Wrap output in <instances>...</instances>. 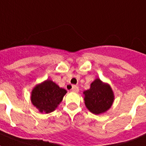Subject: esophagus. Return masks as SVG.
Segmentation results:
<instances>
[{
    "mask_svg": "<svg viewBox=\"0 0 146 146\" xmlns=\"http://www.w3.org/2000/svg\"><path fill=\"white\" fill-rule=\"evenodd\" d=\"M72 91H73V92L77 93V92H78V91H79V88L77 87V86H72Z\"/></svg>",
    "mask_w": 146,
    "mask_h": 146,
    "instance_id": "1",
    "label": "esophagus"
}]
</instances>
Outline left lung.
Wrapping results in <instances>:
<instances>
[{"instance_id":"obj_1","label":"left lung","mask_w":146,"mask_h":146,"mask_svg":"<svg viewBox=\"0 0 146 146\" xmlns=\"http://www.w3.org/2000/svg\"><path fill=\"white\" fill-rule=\"evenodd\" d=\"M83 94L86 108L96 115L108 111L114 101V94L111 87L99 78L91 83L90 88L85 91Z\"/></svg>"}]
</instances>
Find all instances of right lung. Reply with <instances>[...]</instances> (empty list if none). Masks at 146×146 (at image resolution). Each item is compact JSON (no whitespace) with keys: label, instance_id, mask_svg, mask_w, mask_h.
Returning a JSON list of instances; mask_svg holds the SVG:
<instances>
[{"label":"right lung","instance_id":"right-lung-1","mask_svg":"<svg viewBox=\"0 0 146 146\" xmlns=\"http://www.w3.org/2000/svg\"><path fill=\"white\" fill-rule=\"evenodd\" d=\"M66 92L52 80H47L33 88L31 100L40 113H50L58 108Z\"/></svg>","mask_w":146,"mask_h":146}]
</instances>
